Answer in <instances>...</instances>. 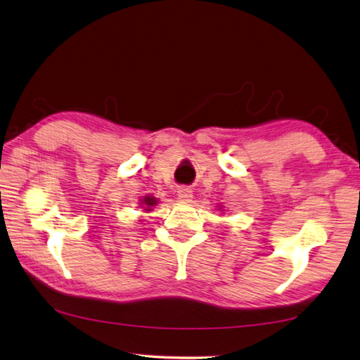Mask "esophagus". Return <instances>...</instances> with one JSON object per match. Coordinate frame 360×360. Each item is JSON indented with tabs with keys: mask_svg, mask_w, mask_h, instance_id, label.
I'll list each match as a JSON object with an SVG mask.
<instances>
[{
	"mask_svg": "<svg viewBox=\"0 0 360 360\" xmlns=\"http://www.w3.org/2000/svg\"><path fill=\"white\" fill-rule=\"evenodd\" d=\"M192 197H193V193H192V188H191V187L181 186V187L178 188V198H179L181 201H191Z\"/></svg>",
	"mask_w": 360,
	"mask_h": 360,
	"instance_id": "34e87169",
	"label": "esophagus"
}]
</instances>
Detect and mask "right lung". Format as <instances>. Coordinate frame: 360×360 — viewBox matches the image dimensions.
I'll return each instance as SVG.
<instances>
[{
    "instance_id": "right-lung-1",
    "label": "right lung",
    "mask_w": 360,
    "mask_h": 360,
    "mask_svg": "<svg viewBox=\"0 0 360 360\" xmlns=\"http://www.w3.org/2000/svg\"><path fill=\"white\" fill-rule=\"evenodd\" d=\"M145 205H146V206H154V205H155V200L146 197V198H145Z\"/></svg>"
}]
</instances>
